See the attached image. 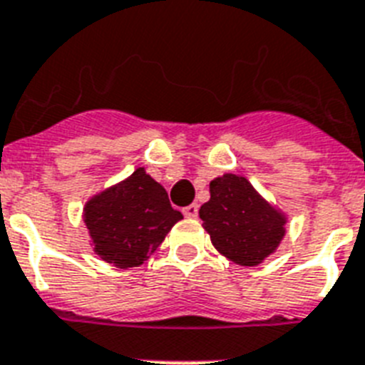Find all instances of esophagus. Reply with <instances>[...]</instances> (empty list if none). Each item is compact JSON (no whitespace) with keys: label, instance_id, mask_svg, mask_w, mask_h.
<instances>
[{"label":"esophagus","instance_id":"esophagus-1","mask_svg":"<svg viewBox=\"0 0 365 365\" xmlns=\"http://www.w3.org/2000/svg\"><path fill=\"white\" fill-rule=\"evenodd\" d=\"M183 215H185V217H197L198 215V204H189V206H185V208H183Z\"/></svg>","mask_w":365,"mask_h":365}]
</instances>
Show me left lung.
<instances>
[{
  "label": "left lung",
  "mask_w": 365,
  "mask_h": 365,
  "mask_svg": "<svg viewBox=\"0 0 365 365\" xmlns=\"http://www.w3.org/2000/svg\"><path fill=\"white\" fill-rule=\"evenodd\" d=\"M198 213L215 250L236 264H260L285 236V217L236 174L212 180Z\"/></svg>",
  "instance_id": "8db88e82"
}]
</instances>
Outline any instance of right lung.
<instances>
[{
  "label": "right lung",
  "mask_w": 365,
  "mask_h": 365,
  "mask_svg": "<svg viewBox=\"0 0 365 365\" xmlns=\"http://www.w3.org/2000/svg\"><path fill=\"white\" fill-rule=\"evenodd\" d=\"M180 219L183 215L170 206L165 187L144 168L93 197L84 208L93 250L118 268L142 264Z\"/></svg>",
  "instance_id": "right-lung-1"
}]
</instances>
